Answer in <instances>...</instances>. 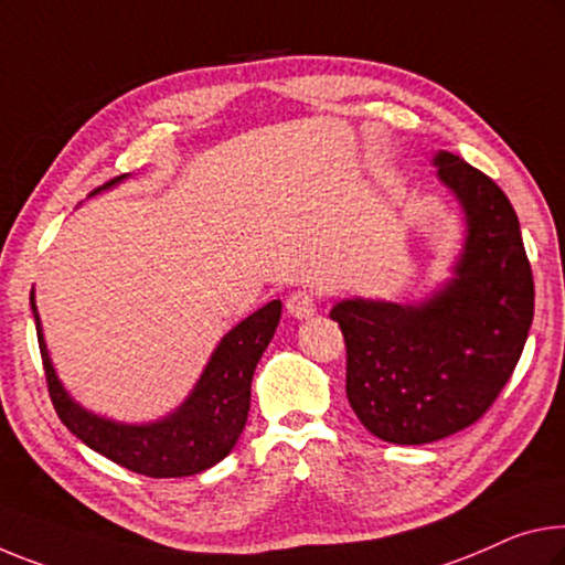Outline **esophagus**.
<instances>
[{
  "label": "esophagus",
  "mask_w": 565,
  "mask_h": 565,
  "mask_svg": "<svg viewBox=\"0 0 565 565\" xmlns=\"http://www.w3.org/2000/svg\"><path fill=\"white\" fill-rule=\"evenodd\" d=\"M286 311L294 319H311L317 315V299L315 294L309 291H294L289 299H286Z\"/></svg>",
  "instance_id": "1"
}]
</instances>
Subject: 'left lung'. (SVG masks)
<instances>
[{
	"instance_id": "8db88e82",
	"label": "left lung",
	"mask_w": 565,
	"mask_h": 565,
	"mask_svg": "<svg viewBox=\"0 0 565 565\" xmlns=\"http://www.w3.org/2000/svg\"><path fill=\"white\" fill-rule=\"evenodd\" d=\"M465 234L450 276L412 303H334L347 344V399L374 437L427 445L482 417L521 360L533 274L508 195L460 156H433Z\"/></svg>"
}]
</instances>
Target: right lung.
<instances>
[{
  "label": "right lung",
  "mask_w": 565,
  "mask_h": 565,
  "mask_svg": "<svg viewBox=\"0 0 565 565\" xmlns=\"http://www.w3.org/2000/svg\"><path fill=\"white\" fill-rule=\"evenodd\" d=\"M128 178L130 175L115 178L107 185L97 188L93 195L110 191ZM30 303L34 324H38L50 397L62 425L89 450L148 478L195 476V472L213 468L234 450L246 427L250 380H254L256 364L274 339L281 319L279 299L256 309L254 315L238 321L234 329L221 337L201 377L195 380L193 390L188 392L181 405L163 417L148 419V423H122V419L97 415L70 395L55 370V362H52L47 342H44L34 289L30 294Z\"/></svg>",
  "instance_id": "obj_1"
}]
</instances>
